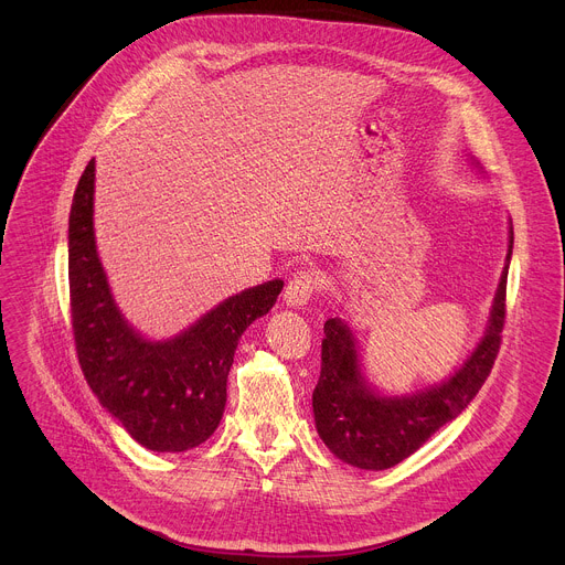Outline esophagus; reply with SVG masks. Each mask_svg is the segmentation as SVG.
<instances>
[{
	"label": "esophagus",
	"mask_w": 565,
	"mask_h": 565,
	"mask_svg": "<svg viewBox=\"0 0 565 565\" xmlns=\"http://www.w3.org/2000/svg\"><path fill=\"white\" fill-rule=\"evenodd\" d=\"M319 288H321L319 277H317L312 270H299V273H295V275L288 279L286 290H284V299H286L288 306L299 308V306H303Z\"/></svg>",
	"instance_id": "esophagus-1"
}]
</instances>
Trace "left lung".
<instances>
[{
	"label": "left lung",
	"instance_id": "obj_1",
	"mask_svg": "<svg viewBox=\"0 0 565 565\" xmlns=\"http://www.w3.org/2000/svg\"><path fill=\"white\" fill-rule=\"evenodd\" d=\"M512 244L514 234H510L508 266L501 275L486 338L471 358L438 386L405 397H380L360 373L349 327L340 317L327 319L312 414L319 438L338 458L360 469H388L418 451L476 397L501 349Z\"/></svg>",
	"mask_w": 565,
	"mask_h": 565
}]
</instances>
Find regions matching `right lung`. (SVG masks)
I'll return each mask as SVG.
<instances>
[{
  "label": "right lung",
  "instance_id": "1",
  "mask_svg": "<svg viewBox=\"0 0 565 565\" xmlns=\"http://www.w3.org/2000/svg\"><path fill=\"white\" fill-rule=\"evenodd\" d=\"M94 172L89 160L68 216V299L79 369L136 443L151 451H188L218 427L238 338L275 306L284 281L225 299L174 340H142L118 312L96 253Z\"/></svg>",
  "mask_w": 565,
  "mask_h": 565
}]
</instances>
